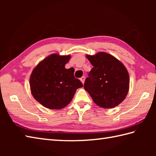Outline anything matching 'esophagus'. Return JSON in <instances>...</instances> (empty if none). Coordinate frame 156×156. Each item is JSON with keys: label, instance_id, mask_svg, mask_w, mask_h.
Masks as SVG:
<instances>
[{"label": "esophagus", "instance_id": "34e87169", "mask_svg": "<svg viewBox=\"0 0 156 156\" xmlns=\"http://www.w3.org/2000/svg\"><path fill=\"white\" fill-rule=\"evenodd\" d=\"M80 80H81L82 84L84 83V81H85V77H84V76H82V77L80 78Z\"/></svg>", "mask_w": 156, "mask_h": 156}]
</instances>
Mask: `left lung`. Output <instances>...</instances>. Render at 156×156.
<instances>
[{
    "mask_svg": "<svg viewBox=\"0 0 156 156\" xmlns=\"http://www.w3.org/2000/svg\"><path fill=\"white\" fill-rule=\"evenodd\" d=\"M93 66L84 88L100 107L111 108L121 104L129 92V76L125 66L105 52L87 55Z\"/></svg>",
    "mask_w": 156,
    "mask_h": 156,
    "instance_id": "left-lung-1",
    "label": "left lung"
}]
</instances>
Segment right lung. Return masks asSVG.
<instances>
[{"mask_svg": "<svg viewBox=\"0 0 156 156\" xmlns=\"http://www.w3.org/2000/svg\"><path fill=\"white\" fill-rule=\"evenodd\" d=\"M70 58L69 55L51 54L33 70L29 79L31 94L44 107L63 108L71 102L76 90L83 87L74 77V69L65 68Z\"/></svg>", "mask_w": 156, "mask_h": 156, "instance_id": "right-lung-1", "label": "right lung"}]
</instances>
